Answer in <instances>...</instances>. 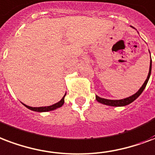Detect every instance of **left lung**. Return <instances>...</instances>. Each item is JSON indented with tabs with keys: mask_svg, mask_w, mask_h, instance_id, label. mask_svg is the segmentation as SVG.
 <instances>
[{
	"mask_svg": "<svg viewBox=\"0 0 155 155\" xmlns=\"http://www.w3.org/2000/svg\"><path fill=\"white\" fill-rule=\"evenodd\" d=\"M149 52H150V50H149ZM151 67H152V60H151V58H150V69H149L148 76H147V78H146V81L144 82L142 86L140 88V89H139L137 93H134L133 95H132V96L128 97H126V98L120 99V100H110V99L102 98V97H100L97 96L96 95V100L98 101V102H100V103L106 105V106H124L128 105V104L132 103L133 101H135L136 99L140 96V94H141V93H142V92L144 91V89H145V88H146V84H147V83H148L149 81V79H150V77Z\"/></svg>",
	"mask_w": 155,
	"mask_h": 155,
	"instance_id": "left-lung-1",
	"label": "left lung"
}]
</instances>
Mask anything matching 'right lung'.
<instances>
[{"instance_id":"1","label":"right lung","mask_w":155,"mask_h":155,"mask_svg":"<svg viewBox=\"0 0 155 155\" xmlns=\"http://www.w3.org/2000/svg\"><path fill=\"white\" fill-rule=\"evenodd\" d=\"M66 94L67 93H65V95L63 96L60 101L58 102H57V103L54 104V105H51V106H41V107H31V106H27L25 104H23L24 106L28 108L29 110H33V111H36V112H47V111H51V110H56L59 107H61L62 106V105L64 104V97L66 96Z\"/></svg>"}]
</instances>
